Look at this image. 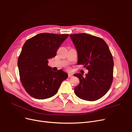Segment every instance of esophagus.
Instances as JSON below:
<instances>
[{
    "instance_id": "esophagus-1",
    "label": "esophagus",
    "mask_w": 132,
    "mask_h": 132,
    "mask_svg": "<svg viewBox=\"0 0 132 132\" xmlns=\"http://www.w3.org/2000/svg\"><path fill=\"white\" fill-rule=\"evenodd\" d=\"M72 76H73V74H72V73H68V77L69 78L72 77Z\"/></svg>"
}]
</instances>
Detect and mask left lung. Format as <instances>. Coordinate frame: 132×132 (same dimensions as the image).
Instances as JSON below:
<instances>
[{
  "instance_id": "8db88e82",
  "label": "left lung",
  "mask_w": 132,
  "mask_h": 132,
  "mask_svg": "<svg viewBox=\"0 0 132 132\" xmlns=\"http://www.w3.org/2000/svg\"><path fill=\"white\" fill-rule=\"evenodd\" d=\"M78 52V64L84 65L88 73H77L79 84L74 88L79 98L95 101L104 96L112 84L114 62L108 45L101 38L86 33L70 35Z\"/></svg>"
}]
</instances>
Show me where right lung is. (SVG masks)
Masks as SVG:
<instances>
[{
    "label": "right lung",
    "instance_id": "add662e5",
    "mask_svg": "<svg viewBox=\"0 0 132 132\" xmlns=\"http://www.w3.org/2000/svg\"><path fill=\"white\" fill-rule=\"evenodd\" d=\"M68 34L41 33L28 39L18 60L21 81L32 97L44 100L54 96L68 74L61 70L54 72L48 66V59L57 51Z\"/></svg>",
    "mask_w": 132,
    "mask_h": 132
}]
</instances>
